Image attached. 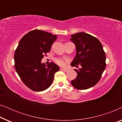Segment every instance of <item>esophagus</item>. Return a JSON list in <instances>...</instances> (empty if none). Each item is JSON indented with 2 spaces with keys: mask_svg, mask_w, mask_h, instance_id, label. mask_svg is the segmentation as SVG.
<instances>
[{
  "mask_svg": "<svg viewBox=\"0 0 122 122\" xmlns=\"http://www.w3.org/2000/svg\"><path fill=\"white\" fill-rule=\"evenodd\" d=\"M61 71H64V72H66V71H68V69H64V68H61Z\"/></svg>",
  "mask_w": 122,
  "mask_h": 122,
  "instance_id": "esophagus-1",
  "label": "esophagus"
}]
</instances>
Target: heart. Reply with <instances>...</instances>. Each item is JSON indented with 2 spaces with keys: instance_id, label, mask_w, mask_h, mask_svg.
<instances>
[{
  "instance_id": "obj_1",
  "label": "heart",
  "mask_w": 122,
  "mask_h": 122,
  "mask_svg": "<svg viewBox=\"0 0 122 122\" xmlns=\"http://www.w3.org/2000/svg\"><path fill=\"white\" fill-rule=\"evenodd\" d=\"M55 62L61 66H64L66 64V60L64 59H61V58H56V59H55Z\"/></svg>"
}]
</instances>
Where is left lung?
<instances>
[{"instance_id": "1", "label": "left lung", "mask_w": 122, "mask_h": 122, "mask_svg": "<svg viewBox=\"0 0 122 122\" xmlns=\"http://www.w3.org/2000/svg\"><path fill=\"white\" fill-rule=\"evenodd\" d=\"M70 40L76 46V51L71 65L81 66L74 69L78 76L71 84L77 89L92 87L99 81L106 68V56L102 45L97 38L84 32L72 34Z\"/></svg>"}]
</instances>
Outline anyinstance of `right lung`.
<instances>
[{
    "label": "right lung",
    "instance_id": "right-lung-1",
    "mask_svg": "<svg viewBox=\"0 0 122 122\" xmlns=\"http://www.w3.org/2000/svg\"><path fill=\"white\" fill-rule=\"evenodd\" d=\"M58 36L41 30L26 34L20 41L14 54L15 68L27 86L36 92L48 89L59 67L51 62L46 66L41 59L50 51Z\"/></svg>",
    "mask_w": 122,
    "mask_h": 122
}]
</instances>
